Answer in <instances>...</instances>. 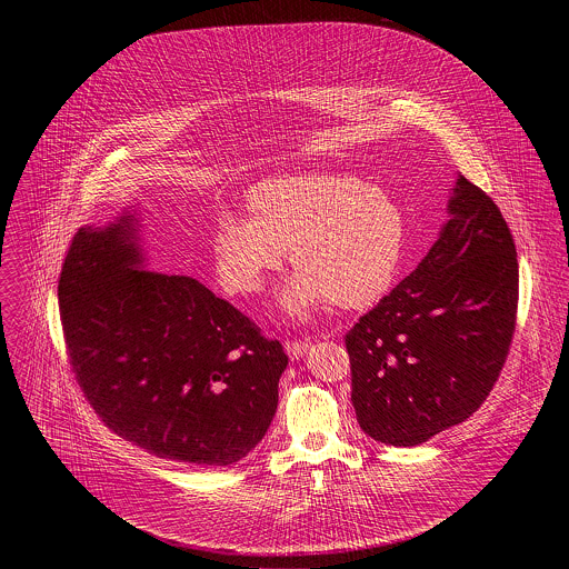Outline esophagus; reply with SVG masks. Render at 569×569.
<instances>
[{
    "mask_svg": "<svg viewBox=\"0 0 569 569\" xmlns=\"http://www.w3.org/2000/svg\"><path fill=\"white\" fill-rule=\"evenodd\" d=\"M284 350L291 359H300L305 357V352L309 350V343L307 341H300V339H287L284 341Z\"/></svg>",
    "mask_w": 569,
    "mask_h": 569,
    "instance_id": "34e87169",
    "label": "esophagus"
}]
</instances>
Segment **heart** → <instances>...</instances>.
<instances>
[{"mask_svg":"<svg viewBox=\"0 0 569 569\" xmlns=\"http://www.w3.org/2000/svg\"><path fill=\"white\" fill-rule=\"evenodd\" d=\"M251 217L223 212L212 232L219 282L256 293L282 267L296 276L280 307L305 318L328 300L363 309L390 291L406 253V214L397 199L350 174H296L258 183L247 194Z\"/></svg>","mask_w":569,"mask_h":569,"instance_id":"b5f03b06","label":"heart"}]
</instances>
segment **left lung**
<instances>
[{
    "label": "left lung",
    "instance_id": "1",
    "mask_svg": "<svg viewBox=\"0 0 569 569\" xmlns=\"http://www.w3.org/2000/svg\"><path fill=\"white\" fill-rule=\"evenodd\" d=\"M451 219L418 267L346 332L359 427L416 447L487 401L512 341L519 264L485 190L458 174Z\"/></svg>",
    "mask_w": 569,
    "mask_h": 569
}]
</instances>
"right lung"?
Masks as SVG:
<instances>
[{
	"label": "right lung",
	"instance_id": "add662e5",
	"mask_svg": "<svg viewBox=\"0 0 569 569\" xmlns=\"http://www.w3.org/2000/svg\"><path fill=\"white\" fill-rule=\"evenodd\" d=\"M138 219L81 228L59 278L68 357L102 422L181 465L228 467L267 433L282 343L190 276L142 269Z\"/></svg>",
	"mask_w": 569,
	"mask_h": 569
}]
</instances>
